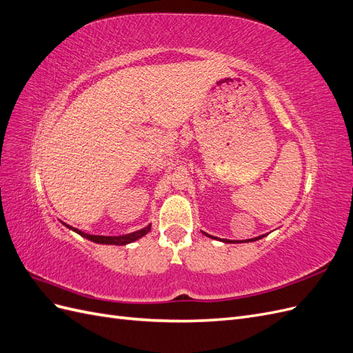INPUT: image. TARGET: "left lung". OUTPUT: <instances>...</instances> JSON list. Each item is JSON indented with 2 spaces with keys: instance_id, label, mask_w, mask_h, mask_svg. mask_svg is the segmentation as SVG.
I'll use <instances>...</instances> for the list:
<instances>
[{
  "instance_id": "1",
  "label": "left lung",
  "mask_w": 353,
  "mask_h": 353,
  "mask_svg": "<svg viewBox=\"0 0 353 353\" xmlns=\"http://www.w3.org/2000/svg\"><path fill=\"white\" fill-rule=\"evenodd\" d=\"M203 234H205V236H208V237H210V239H213L212 236H209V234H206V232H203ZM262 237H265V236H259V237H254V239H250V240H248V241H256V240H261ZM223 243H244V241H236V240H234V241H228V240H222Z\"/></svg>"
}]
</instances>
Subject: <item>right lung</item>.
<instances>
[{
    "label": "right lung",
    "instance_id": "1",
    "mask_svg": "<svg viewBox=\"0 0 353 353\" xmlns=\"http://www.w3.org/2000/svg\"><path fill=\"white\" fill-rule=\"evenodd\" d=\"M63 223H65V222H63ZM65 225H66L68 228H70L72 231L78 232L79 236H82V237H85V239H88V240H91V241H94V243H99V244H116V245H125V244H130V243H132V241H135V240H138V239H141V237H144L145 234H147L148 231H150V228H152V223H148L147 227H144V228H141V230H138V231H134V232H131V234H125V236H91V234L82 232V231H79L78 228H73V227L68 225V223H65Z\"/></svg>",
    "mask_w": 353,
    "mask_h": 353
}]
</instances>
